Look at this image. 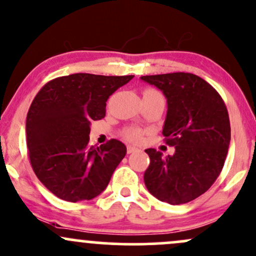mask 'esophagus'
<instances>
[{
	"label": "esophagus",
	"mask_w": 256,
	"mask_h": 256,
	"mask_svg": "<svg viewBox=\"0 0 256 256\" xmlns=\"http://www.w3.org/2000/svg\"><path fill=\"white\" fill-rule=\"evenodd\" d=\"M136 150H137V148H134V146H128V149H126L128 154H132V152H134Z\"/></svg>",
	"instance_id": "obj_1"
}]
</instances>
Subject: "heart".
Returning <instances> with one entry per match:
<instances>
[{"label": "heart", "mask_w": 256, "mask_h": 256, "mask_svg": "<svg viewBox=\"0 0 256 256\" xmlns=\"http://www.w3.org/2000/svg\"><path fill=\"white\" fill-rule=\"evenodd\" d=\"M144 94H158V91L152 89H146ZM124 137L130 142H140L142 138V131L137 128H128L124 130Z\"/></svg>", "instance_id": "b5f03b06"}]
</instances>
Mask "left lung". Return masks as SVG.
Here are the masks:
<instances>
[{
  "instance_id": "1",
  "label": "left lung",
  "mask_w": 256,
  "mask_h": 256,
  "mask_svg": "<svg viewBox=\"0 0 256 256\" xmlns=\"http://www.w3.org/2000/svg\"><path fill=\"white\" fill-rule=\"evenodd\" d=\"M167 98L162 134L174 154L146 149L150 164L144 172L148 192L162 202L182 204L212 186L224 166L231 128L226 106L210 84L192 73L143 76Z\"/></svg>"
}]
</instances>
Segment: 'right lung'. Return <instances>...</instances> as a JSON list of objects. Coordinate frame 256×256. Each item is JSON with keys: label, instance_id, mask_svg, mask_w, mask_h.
Segmentation results:
<instances>
[{"label": "right lung", "instance_id": "1", "mask_svg": "<svg viewBox=\"0 0 256 256\" xmlns=\"http://www.w3.org/2000/svg\"><path fill=\"white\" fill-rule=\"evenodd\" d=\"M134 76L74 73L48 82L26 116L34 172L49 192L68 202L91 200L107 188L126 155L118 140L89 146L90 124L106 116V102Z\"/></svg>", "mask_w": 256, "mask_h": 256}]
</instances>
